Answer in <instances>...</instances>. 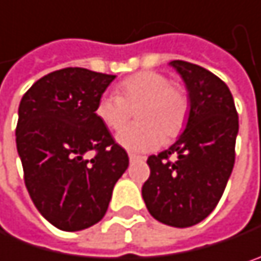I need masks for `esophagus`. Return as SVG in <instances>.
I'll return each mask as SVG.
<instances>
[{
  "label": "esophagus",
  "instance_id": "1",
  "mask_svg": "<svg viewBox=\"0 0 261 261\" xmlns=\"http://www.w3.org/2000/svg\"><path fill=\"white\" fill-rule=\"evenodd\" d=\"M128 156H130L131 163H133V161H137V160H142V158H143V156H140V155L133 154V152H130V154H128Z\"/></svg>",
  "mask_w": 261,
  "mask_h": 261
}]
</instances>
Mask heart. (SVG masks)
I'll return each mask as SVG.
<instances>
[{"mask_svg": "<svg viewBox=\"0 0 261 261\" xmlns=\"http://www.w3.org/2000/svg\"><path fill=\"white\" fill-rule=\"evenodd\" d=\"M118 95L105 94L95 105V116L110 130H120L129 120L130 108L139 107L137 126L119 131L118 143L130 151H151L178 137L190 113L187 92L156 71H140L124 79Z\"/></svg>", "mask_w": 261, "mask_h": 261, "instance_id": "obj_1", "label": "heart"}]
</instances>
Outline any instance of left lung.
Masks as SVG:
<instances>
[{
  "label": "left lung",
  "mask_w": 261,
  "mask_h": 261,
  "mask_svg": "<svg viewBox=\"0 0 261 261\" xmlns=\"http://www.w3.org/2000/svg\"><path fill=\"white\" fill-rule=\"evenodd\" d=\"M170 65L188 89L190 115L178 140L148 158L151 175L142 196L155 220L184 228L203 221L221 199L234 166L239 119L220 77L187 61Z\"/></svg>",
  "instance_id": "1"
}]
</instances>
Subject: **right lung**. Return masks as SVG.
<instances>
[{
  "label": "right lung",
  "mask_w": 261,
  "mask_h": 261,
  "mask_svg": "<svg viewBox=\"0 0 261 261\" xmlns=\"http://www.w3.org/2000/svg\"><path fill=\"white\" fill-rule=\"evenodd\" d=\"M115 79L81 67L52 71L22 97L16 146L38 212L60 230L77 231L106 214L128 155L95 116Z\"/></svg>",
  "instance_id": "obj_1"
}]
</instances>
